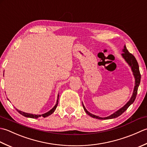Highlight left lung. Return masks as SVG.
<instances>
[{
    "label": "left lung",
    "mask_w": 147,
    "mask_h": 147,
    "mask_svg": "<svg viewBox=\"0 0 147 147\" xmlns=\"http://www.w3.org/2000/svg\"><path fill=\"white\" fill-rule=\"evenodd\" d=\"M122 51L123 52L121 54L122 57L124 59L125 62H126L129 65V66L131 67V70H132V71H133V74L134 77V80H135L133 94H132V96H131L130 100L127 101V103L125 104L124 106H123L122 108H121V109H119L117 111H116L115 112L112 113V115L106 117H99L98 115L92 114V113H91L90 112H88V110H86V109L82 103V106L84 108V110H85V112L87 114L89 115V116H91V117L98 119H101V120L111 119L116 118V117H117L121 115L122 113H123L125 111V110L127 109V108L134 102V100H135L136 95H137L138 88V87L140 86V80H141V74H140V70H139V65H138V63L135 57H134L132 55V54H131L128 51V50L127 49L126 47H125V45H124V48L122 49Z\"/></svg>",
    "instance_id": "1"
}]
</instances>
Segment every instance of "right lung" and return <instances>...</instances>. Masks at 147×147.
Listing matches in <instances>:
<instances>
[{"label":"right lung","instance_id":"right-lung-1","mask_svg":"<svg viewBox=\"0 0 147 147\" xmlns=\"http://www.w3.org/2000/svg\"><path fill=\"white\" fill-rule=\"evenodd\" d=\"M58 100H59V93L58 94V98H57V101H56V103L55 106H54V107L52 109H51L49 112H47L46 113H43V114H41V115H38V114H32V113H26V112H22L21 111V110H19L18 109H16V110H17L18 112L20 114H22V115H23L24 117H29V118H32V119H37L38 117H40L42 116L43 117H46L49 116L50 115H51L52 113L55 111V110L56 109L57 106H58Z\"/></svg>","mask_w":147,"mask_h":147}]
</instances>
